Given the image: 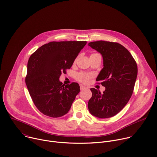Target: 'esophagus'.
Listing matches in <instances>:
<instances>
[{"instance_id": "obj_1", "label": "esophagus", "mask_w": 157, "mask_h": 157, "mask_svg": "<svg viewBox=\"0 0 157 157\" xmlns=\"http://www.w3.org/2000/svg\"><path fill=\"white\" fill-rule=\"evenodd\" d=\"M80 88H81V90H84V89H85L86 88V87L85 86H82V85H80Z\"/></svg>"}]
</instances>
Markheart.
I'll use <instances>...</instances> for the list:
<instances>
[{
    "mask_svg": "<svg viewBox=\"0 0 157 157\" xmlns=\"http://www.w3.org/2000/svg\"><path fill=\"white\" fill-rule=\"evenodd\" d=\"M89 78L90 75L86 73H80L78 75V79L82 82H86Z\"/></svg>",
    "mask_w": 157,
    "mask_h": 157,
    "instance_id": "heart-1",
    "label": "heart"
}]
</instances>
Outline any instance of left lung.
<instances>
[{
  "mask_svg": "<svg viewBox=\"0 0 157 157\" xmlns=\"http://www.w3.org/2000/svg\"><path fill=\"white\" fill-rule=\"evenodd\" d=\"M91 48L102 55L103 67L96 81L106 90L101 94L91 88L92 97L88 109L92 115L99 118H110L118 114L130 99L138 74L136 61L124 46L117 42L104 40L91 42Z\"/></svg>",
  "mask_w": 157,
  "mask_h": 157,
  "instance_id": "obj_1",
  "label": "left lung"
}]
</instances>
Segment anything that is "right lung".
I'll list each match as a JSON object with an SVG mask.
<instances>
[{"label":"right lung","instance_id":"obj_1","mask_svg":"<svg viewBox=\"0 0 157 157\" xmlns=\"http://www.w3.org/2000/svg\"><path fill=\"white\" fill-rule=\"evenodd\" d=\"M86 41L51 42L37 49L27 63L25 84L37 108L58 118L67 114L80 91L77 82L63 84L61 73L72 66Z\"/></svg>","mask_w":157,"mask_h":157}]
</instances>
